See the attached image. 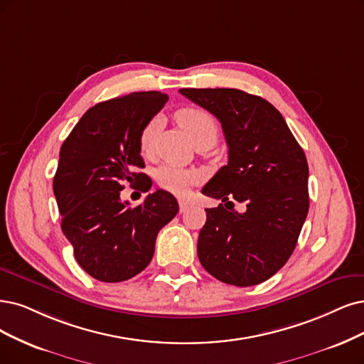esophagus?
I'll list each match as a JSON object with an SVG mask.
<instances>
[{
    "label": "esophagus",
    "instance_id": "34e87169",
    "mask_svg": "<svg viewBox=\"0 0 364 364\" xmlns=\"http://www.w3.org/2000/svg\"><path fill=\"white\" fill-rule=\"evenodd\" d=\"M192 207V204L187 203V200H180V213H186Z\"/></svg>",
    "mask_w": 364,
    "mask_h": 364
}]
</instances>
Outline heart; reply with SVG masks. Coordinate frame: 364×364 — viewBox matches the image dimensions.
<instances>
[{
  "label": "heart",
  "instance_id": "heart-1",
  "mask_svg": "<svg viewBox=\"0 0 364 364\" xmlns=\"http://www.w3.org/2000/svg\"><path fill=\"white\" fill-rule=\"evenodd\" d=\"M175 119L180 127L187 133L195 145L211 146L218 141L219 124L208 111L198 106L180 107L175 112ZM159 130V121L153 118L144 126L139 134V146L144 154H151L154 139ZM198 180V175L193 171L178 168L173 165H165L156 171L157 184L171 193L184 195Z\"/></svg>",
  "mask_w": 364,
  "mask_h": 364
}]
</instances>
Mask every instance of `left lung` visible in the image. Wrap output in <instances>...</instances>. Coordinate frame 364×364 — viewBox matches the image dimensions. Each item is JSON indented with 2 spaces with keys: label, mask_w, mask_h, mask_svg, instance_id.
Returning <instances> with one entry per match:
<instances>
[{
  "label": "left lung",
  "mask_w": 364,
  "mask_h": 364,
  "mask_svg": "<svg viewBox=\"0 0 364 364\" xmlns=\"http://www.w3.org/2000/svg\"><path fill=\"white\" fill-rule=\"evenodd\" d=\"M216 117L228 144V165L203 193L222 199L205 208L198 257L220 282L252 287L270 279L292 255L309 211V166L285 118L259 96L235 88H181ZM247 205L233 210V200Z\"/></svg>",
  "instance_id": "8db88e82"
}]
</instances>
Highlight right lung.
Listing matches in <instances>:
<instances>
[{
  "label": "right lung",
  "mask_w": 364,
  "mask_h": 364,
  "mask_svg": "<svg viewBox=\"0 0 364 364\" xmlns=\"http://www.w3.org/2000/svg\"><path fill=\"white\" fill-rule=\"evenodd\" d=\"M168 102L160 91L130 92L97 103L79 119L60 150L53 177L61 230L77 264L94 279L123 282L150 264L159 231L178 213L169 192L156 191L132 208L124 183L151 189L139 134Z\"/></svg>",
  "instance_id": "right-lung-1"
}]
</instances>
